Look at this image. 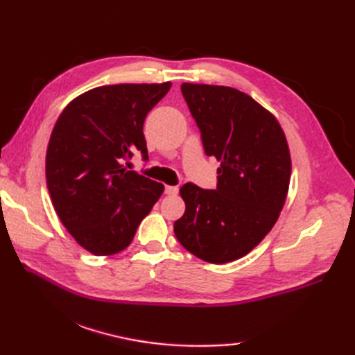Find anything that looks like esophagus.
Masks as SVG:
<instances>
[{"instance_id":"esophagus-1","label":"esophagus","mask_w":355,"mask_h":355,"mask_svg":"<svg viewBox=\"0 0 355 355\" xmlns=\"http://www.w3.org/2000/svg\"><path fill=\"white\" fill-rule=\"evenodd\" d=\"M164 193H168V195H177V193H178V187H177V186H166V187H164Z\"/></svg>"}]
</instances>
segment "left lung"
<instances>
[{
  "mask_svg": "<svg viewBox=\"0 0 355 355\" xmlns=\"http://www.w3.org/2000/svg\"><path fill=\"white\" fill-rule=\"evenodd\" d=\"M209 157L221 163L215 191L186 183L173 232L187 252L210 263L243 258L273 229L285 205L291 157L277 119L236 88L182 84Z\"/></svg>",
  "mask_w": 355,
  "mask_h": 355,
  "instance_id": "1",
  "label": "left lung"
}]
</instances>
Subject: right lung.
<instances>
[{"label": "right lung", "instance_id": "obj_1", "mask_svg": "<svg viewBox=\"0 0 355 355\" xmlns=\"http://www.w3.org/2000/svg\"><path fill=\"white\" fill-rule=\"evenodd\" d=\"M171 85L97 87L73 99L56 120L45 155L47 187L64 227L89 253L125 250L164 191L125 162L135 149L148 157L143 123Z\"/></svg>", "mask_w": 355, "mask_h": 355}]
</instances>
